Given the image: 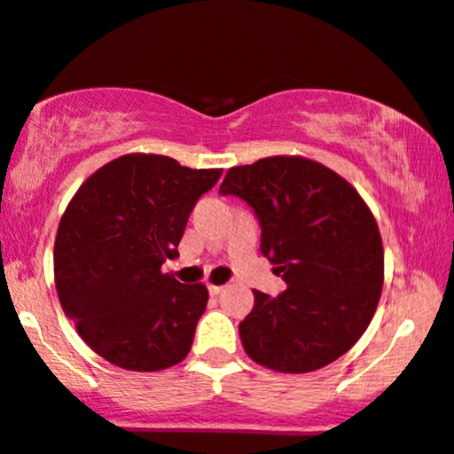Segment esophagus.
Listing matches in <instances>:
<instances>
[{
	"label": "esophagus",
	"mask_w": 454,
	"mask_h": 454,
	"mask_svg": "<svg viewBox=\"0 0 454 454\" xmlns=\"http://www.w3.org/2000/svg\"><path fill=\"white\" fill-rule=\"evenodd\" d=\"M222 286H209V294H211V296H220V294H222Z\"/></svg>",
	"instance_id": "34e87169"
}]
</instances>
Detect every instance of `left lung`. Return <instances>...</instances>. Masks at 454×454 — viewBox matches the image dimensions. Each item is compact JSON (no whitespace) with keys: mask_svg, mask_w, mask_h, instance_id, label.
<instances>
[{"mask_svg":"<svg viewBox=\"0 0 454 454\" xmlns=\"http://www.w3.org/2000/svg\"><path fill=\"white\" fill-rule=\"evenodd\" d=\"M220 194L254 209L262 254L287 283L277 298L254 289V309L239 324L245 353L286 374L336 362L362 338L383 289L372 211L345 177L302 156L232 167Z\"/></svg>","mask_w":454,"mask_h":454,"instance_id":"8db88e82","label":"left lung"}]
</instances>
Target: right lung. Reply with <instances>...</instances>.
I'll return each mask as SVG.
<instances>
[{
	"instance_id": "1",
	"label": "right lung",
	"mask_w": 454,
	"mask_h": 454,
	"mask_svg": "<svg viewBox=\"0 0 454 454\" xmlns=\"http://www.w3.org/2000/svg\"><path fill=\"white\" fill-rule=\"evenodd\" d=\"M222 168L158 154L103 165L69 200L54 241V283L82 340L135 372L171 368L190 353L209 292L162 272L177 258L196 200Z\"/></svg>"
}]
</instances>
